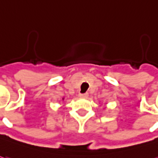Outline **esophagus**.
I'll list each match as a JSON object with an SVG mask.
<instances>
[{
    "label": "esophagus",
    "mask_w": 158,
    "mask_h": 158,
    "mask_svg": "<svg viewBox=\"0 0 158 158\" xmlns=\"http://www.w3.org/2000/svg\"><path fill=\"white\" fill-rule=\"evenodd\" d=\"M79 97H81V98H87V97H88V94H87V93L80 94H79Z\"/></svg>",
    "instance_id": "obj_1"
}]
</instances>
